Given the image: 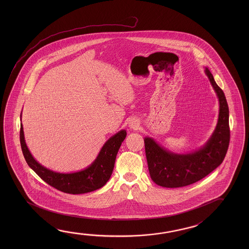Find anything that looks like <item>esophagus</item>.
<instances>
[{
	"label": "esophagus",
	"instance_id": "1",
	"mask_svg": "<svg viewBox=\"0 0 249 249\" xmlns=\"http://www.w3.org/2000/svg\"><path fill=\"white\" fill-rule=\"evenodd\" d=\"M128 126L130 127L131 129H138L139 126H140V122H139L137 119H132L129 121L128 123Z\"/></svg>",
	"mask_w": 249,
	"mask_h": 249
}]
</instances>
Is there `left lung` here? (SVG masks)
<instances>
[{"label":"left lung","mask_w":249,"mask_h":249,"mask_svg":"<svg viewBox=\"0 0 249 249\" xmlns=\"http://www.w3.org/2000/svg\"><path fill=\"white\" fill-rule=\"evenodd\" d=\"M205 73L218 96L220 110L215 129L203 147L189 154L179 155L160 147L154 139H144L151 179L164 188H181L202 179L222 163L229 148V105L223 91L216 84L208 68Z\"/></svg>","instance_id":"8db88e82"}]
</instances>
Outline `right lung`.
<instances>
[{
  "instance_id": "add662e5",
  "label": "right lung",
  "mask_w": 249,
  "mask_h": 249,
  "mask_svg": "<svg viewBox=\"0 0 249 249\" xmlns=\"http://www.w3.org/2000/svg\"><path fill=\"white\" fill-rule=\"evenodd\" d=\"M126 135V130H121L108 139L102 147L97 158L89 167L82 171L62 174L46 168L34 159L25 142L23 126L20 123V147L28 165L49 185L60 191L72 195L94 191L107 183L113 173L116 155Z\"/></svg>"
}]
</instances>
